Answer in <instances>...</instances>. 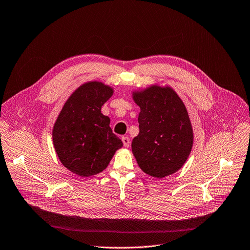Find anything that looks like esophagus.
I'll return each instance as SVG.
<instances>
[{
  "mask_svg": "<svg viewBox=\"0 0 250 250\" xmlns=\"http://www.w3.org/2000/svg\"><path fill=\"white\" fill-rule=\"evenodd\" d=\"M122 140H123V144H124L125 147H126V148L129 147V146H130V139L127 136H123Z\"/></svg>",
  "mask_w": 250,
  "mask_h": 250,
  "instance_id": "1",
  "label": "esophagus"
}]
</instances>
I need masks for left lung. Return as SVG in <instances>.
<instances>
[{"label":"left lung","mask_w":250,"mask_h":250,"mask_svg":"<svg viewBox=\"0 0 250 250\" xmlns=\"http://www.w3.org/2000/svg\"><path fill=\"white\" fill-rule=\"evenodd\" d=\"M140 108L139 133L131 150L145 173L164 178L177 172L187 161L194 144V132L186 106L169 86L151 85L132 92Z\"/></svg>","instance_id":"1"}]
</instances>
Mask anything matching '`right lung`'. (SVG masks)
Returning <instances> with one entry per match:
<instances>
[{"instance_id": "add662e5", "label": "right lung", "mask_w": 250, "mask_h": 250, "mask_svg": "<svg viewBox=\"0 0 250 250\" xmlns=\"http://www.w3.org/2000/svg\"><path fill=\"white\" fill-rule=\"evenodd\" d=\"M113 94L114 89L102 82L84 83L67 99L55 121V152L63 166L78 176L104 171L123 146L110 127V118L101 113Z\"/></svg>"}]
</instances>
